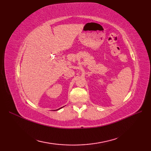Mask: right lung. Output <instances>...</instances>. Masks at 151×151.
<instances>
[{
    "label": "right lung",
    "mask_w": 151,
    "mask_h": 151,
    "mask_svg": "<svg viewBox=\"0 0 151 151\" xmlns=\"http://www.w3.org/2000/svg\"><path fill=\"white\" fill-rule=\"evenodd\" d=\"M62 108H59V109H56V110H58V109H61ZM54 111H55V110H54Z\"/></svg>",
    "instance_id": "obj_1"
}]
</instances>
